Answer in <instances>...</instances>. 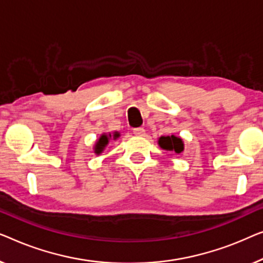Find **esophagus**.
<instances>
[{"label": "esophagus", "mask_w": 263, "mask_h": 263, "mask_svg": "<svg viewBox=\"0 0 263 263\" xmlns=\"http://www.w3.org/2000/svg\"><path fill=\"white\" fill-rule=\"evenodd\" d=\"M133 133H135L136 136H144L145 135V130H144L143 127H137V128H133Z\"/></svg>", "instance_id": "esophagus-1"}]
</instances>
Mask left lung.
I'll use <instances>...</instances> for the list:
<instances>
[{"mask_svg":"<svg viewBox=\"0 0 263 263\" xmlns=\"http://www.w3.org/2000/svg\"><path fill=\"white\" fill-rule=\"evenodd\" d=\"M161 149L170 151L173 154H181L184 149L183 140L179 136H161L157 140Z\"/></svg>","mask_w":263,"mask_h":263,"instance_id":"obj_1","label":"left lung"}]
</instances>
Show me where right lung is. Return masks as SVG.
I'll return each mask as SVG.
<instances>
[{
  "mask_svg": "<svg viewBox=\"0 0 263 263\" xmlns=\"http://www.w3.org/2000/svg\"><path fill=\"white\" fill-rule=\"evenodd\" d=\"M119 136H120V133L118 131L113 132V135L112 133H102V135L100 136V138L96 140V143L94 145V154H96V155L102 154V151L105 150V147L108 145L109 140L110 139L116 140Z\"/></svg>",
  "mask_w": 263,
  "mask_h": 263,
  "instance_id": "obj_1",
  "label": "right lung"
}]
</instances>
